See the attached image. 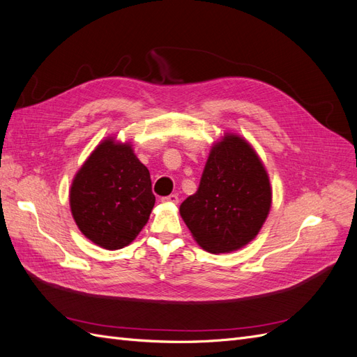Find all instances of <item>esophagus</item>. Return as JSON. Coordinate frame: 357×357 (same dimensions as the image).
Wrapping results in <instances>:
<instances>
[{"mask_svg":"<svg viewBox=\"0 0 357 357\" xmlns=\"http://www.w3.org/2000/svg\"><path fill=\"white\" fill-rule=\"evenodd\" d=\"M160 202L164 204H178V197L177 195H168L160 199Z\"/></svg>","mask_w":357,"mask_h":357,"instance_id":"1","label":"esophagus"}]
</instances>
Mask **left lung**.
Segmentation results:
<instances>
[{
    "label": "left lung",
    "instance_id": "left-lung-1",
    "mask_svg": "<svg viewBox=\"0 0 357 357\" xmlns=\"http://www.w3.org/2000/svg\"><path fill=\"white\" fill-rule=\"evenodd\" d=\"M271 204L261 156L240 134L223 132L210 149L198 190L181 202L180 215L204 250L231 253L256 238Z\"/></svg>",
    "mask_w": 357,
    "mask_h": 357
}]
</instances>
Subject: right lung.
Listing matches in <instances>:
<instances>
[{
	"mask_svg": "<svg viewBox=\"0 0 357 357\" xmlns=\"http://www.w3.org/2000/svg\"><path fill=\"white\" fill-rule=\"evenodd\" d=\"M155 205L152 180L131 142L105 137L75 172L70 208L80 232L105 250L131 244Z\"/></svg>",
	"mask_w": 357,
	"mask_h": 357,
	"instance_id": "obj_1",
	"label": "right lung"
}]
</instances>
